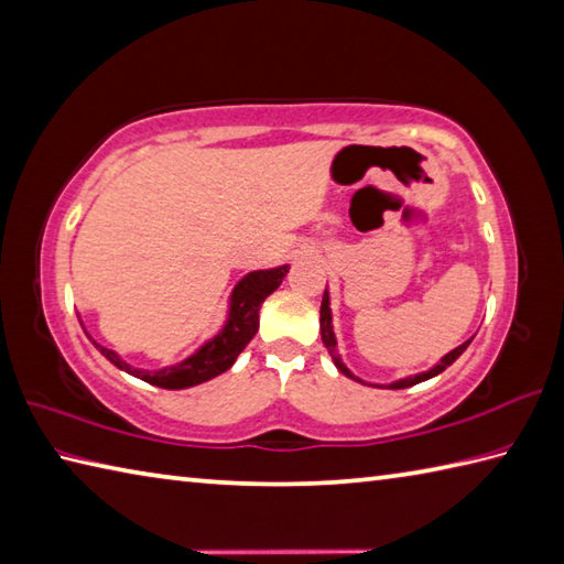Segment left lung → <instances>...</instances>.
<instances>
[{
    "label": "left lung",
    "mask_w": 564,
    "mask_h": 564,
    "mask_svg": "<svg viewBox=\"0 0 564 564\" xmlns=\"http://www.w3.org/2000/svg\"><path fill=\"white\" fill-rule=\"evenodd\" d=\"M318 324H322V341H324V346H326V350L328 354H332V358H334V364H336V368L341 370L344 376H348V378H354L350 376V370L341 364V358H338V350H336V338H334V328H332V310H328V294L324 292V300H322V318H318ZM471 341H464L462 346H456L454 350H449L447 356H444L437 366H434L432 370H427V373H420V376H412V378H405V380H398V382H392L390 386V390H400V388H412V386H417V382H422V380H430V378H434V376H440L444 368H449L456 358H459L464 350H466V346H469Z\"/></svg>",
    "instance_id": "1"
}]
</instances>
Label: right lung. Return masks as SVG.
Returning a JSON list of instances; mask_svg holds the SVG:
<instances>
[{
	"label": "right lung",
	"mask_w": 564,
	"mask_h": 564,
	"mask_svg": "<svg viewBox=\"0 0 564 564\" xmlns=\"http://www.w3.org/2000/svg\"><path fill=\"white\" fill-rule=\"evenodd\" d=\"M286 272H290V268L282 264V268H274V270H258V272L246 274V278L238 282L236 292H232L230 318L226 328H223L214 341H208L204 348L196 350L194 356L186 358L184 364L178 366L162 368V370H140V368L127 366L124 360L117 358L115 350L95 341L93 344L105 358L110 360V364L127 370V373L142 378L144 382H150V386L169 388V390L198 386V382H206L210 378L226 373V370L236 364L240 350L252 341L254 334H258L262 302L278 290Z\"/></svg>",
	"instance_id": "add662e5"
}]
</instances>
